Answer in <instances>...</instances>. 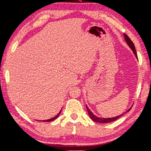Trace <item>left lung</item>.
Here are the masks:
<instances>
[{"instance_id": "8db88e82", "label": "left lung", "mask_w": 151, "mask_h": 151, "mask_svg": "<svg viewBox=\"0 0 151 151\" xmlns=\"http://www.w3.org/2000/svg\"><path fill=\"white\" fill-rule=\"evenodd\" d=\"M124 38H125V40H126L127 43L128 45L130 46V48L132 49V50L133 51V52H134V54L135 55V57H137V52H136V50H135V46H134V44L133 43V42L131 41L130 38L129 37L128 35H127L126 34L124 33ZM86 108H87V110H88V114L89 116H90L91 119H92L93 120L95 121V122H99V123H107V122H113V121H115L116 120H117L118 118H119L120 117H121L123 114H122V115L120 116H116V117H114V118H99V117H96V116L94 115L92 112L90 111V110L88 109V107H87L86 106ZM131 110V108L127 110V111L125 112V113H127V112Z\"/></svg>"}]
</instances>
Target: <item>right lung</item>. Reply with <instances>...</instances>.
I'll use <instances>...</instances> for the list:
<instances>
[{
	"instance_id": "right-lung-1",
	"label": "right lung",
	"mask_w": 151,
	"mask_h": 151,
	"mask_svg": "<svg viewBox=\"0 0 151 151\" xmlns=\"http://www.w3.org/2000/svg\"><path fill=\"white\" fill-rule=\"evenodd\" d=\"M61 111H60V112H59V113L58 114H57V115L56 116H55L54 118H51V119H49V120H43V121H44V122H50V121H52V120H55V119H56L57 117H58L59 114H60Z\"/></svg>"
}]
</instances>
